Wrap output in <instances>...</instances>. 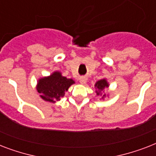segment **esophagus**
Here are the masks:
<instances>
[{"label":"esophagus","instance_id":"1","mask_svg":"<svg viewBox=\"0 0 156 156\" xmlns=\"http://www.w3.org/2000/svg\"><path fill=\"white\" fill-rule=\"evenodd\" d=\"M79 82H80V83H82V84H85V83H87V78H84V77H83V78H80V79H79Z\"/></svg>","mask_w":156,"mask_h":156}]
</instances>
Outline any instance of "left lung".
<instances>
[{"mask_svg":"<svg viewBox=\"0 0 156 156\" xmlns=\"http://www.w3.org/2000/svg\"><path fill=\"white\" fill-rule=\"evenodd\" d=\"M95 89H96V90H95L96 95H100V96H102L101 99H104V97H106V94H103V90H104L106 87H108V83L107 82V80L105 78L98 81L97 83H95Z\"/></svg>","mask_w":156,"mask_h":156,"instance_id":"left-lung-1","label":"left lung"}]
</instances>
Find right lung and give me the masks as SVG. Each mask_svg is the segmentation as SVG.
Here are the masks:
<instances>
[{
    "label": "right lung",
    "instance_id": "right-lung-1",
    "mask_svg": "<svg viewBox=\"0 0 156 156\" xmlns=\"http://www.w3.org/2000/svg\"><path fill=\"white\" fill-rule=\"evenodd\" d=\"M73 83L72 78H67L61 75V72L55 71L50 76L39 79L36 89L43 100L55 103L63 97L65 92Z\"/></svg>",
    "mask_w": 156,
    "mask_h": 156
}]
</instances>
